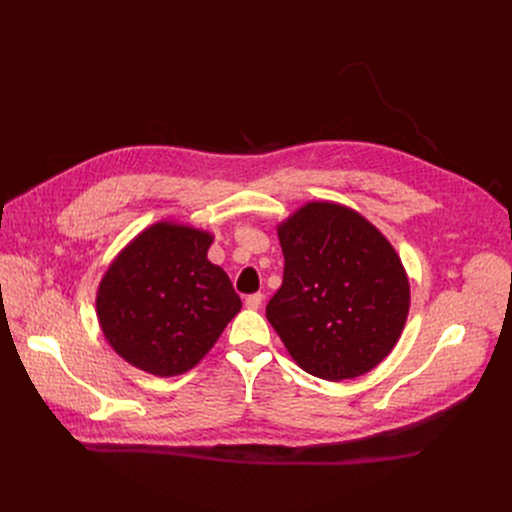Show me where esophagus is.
I'll list each match as a JSON object with an SVG mask.
<instances>
[{
	"label": "esophagus",
	"instance_id": "34e87169",
	"mask_svg": "<svg viewBox=\"0 0 512 512\" xmlns=\"http://www.w3.org/2000/svg\"><path fill=\"white\" fill-rule=\"evenodd\" d=\"M261 303H263V294H261V292L249 294V297L245 299V307H247V309H259Z\"/></svg>",
	"mask_w": 512,
	"mask_h": 512
}]
</instances>
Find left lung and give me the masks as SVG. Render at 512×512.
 <instances>
[{"label": "left lung", "mask_w": 512, "mask_h": 512, "mask_svg": "<svg viewBox=\"0 0 512 512\" xmlns=\"http://www.w3.org/2000/svg\"><path fill=\"white\" fill-rule=\"evenodd\" d=\"M284 278L267 321L301 369L353 380L380 365L409 315L405 267L388 238L361 213L311 201L278 226Z\"/></svg>", "instance_id": "8db88e82"}]
</instances>
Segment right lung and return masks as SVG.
I'll list each match as a JSON object with an SVG mask.
<instances>
[{
  "label": "right lung",
  "instance_id": "add662e5",
  "mask_svg": "<svg viewBox=\"0 0 512 512\" xmlns=\"http://www.w3.org/2000/svg\"><path fill=\"white\" fill-rule=\"evenodd\" d=\"M205 230L157 222L130 240L97 290V319L114 351L147 373L193 369L242 303L228 274L207 259Z\"/></svg>",
  "mask_w": 512,
  "mask_h": 512
}]
</instances>
